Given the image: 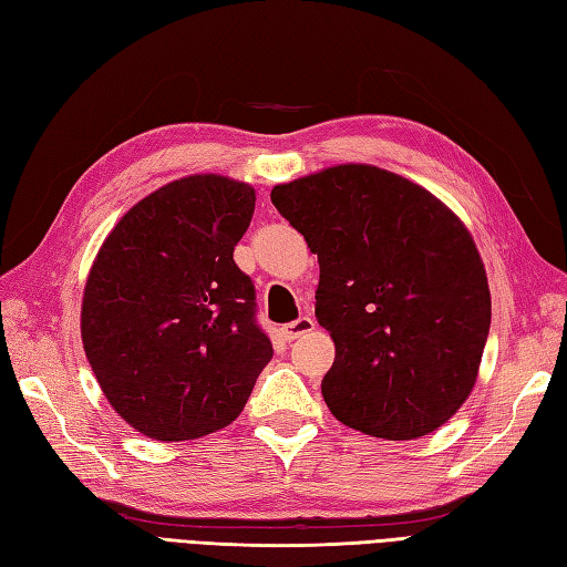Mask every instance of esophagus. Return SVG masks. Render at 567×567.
Listing matches in <instances>:
<instances>
[{"instance_id": "esophagus-1", "label": "esophagus", "mask_w": 567, "mask_h": 567, "mask_svg": "<svg viewBox=\"0 0 567 567\" xmlns=\"http://www.w3.org/2000/svg\"><path fill=\"white\" fill-rule=\"evenodd\" d=\"M313 328H316V323H313V318H311V316H299L297 321L282 326V340H287V342H295L297 338L307 336V332H311Z\"/></svg>"}]
</instances>
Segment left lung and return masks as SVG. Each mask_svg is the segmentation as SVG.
Instances as JSON below:
<instances>
[{
	"mask_svg": "<svg viewBox=\"0 0 567 567\" xmlns=\"http://www.w3.org/2000/svg\"><path fill=\"white\" fill-rule=\"evenodd\" d=\"M272 206L318 256L316 318L336 342L332 416L388 441L443 426L470 398L491 328L486 270L460 217L373 165L278 184Z\"/></svg>",
	"mask_w": 567,
	"mask_h": 567,
	"instance_id": "obj_1",
	"label": "left lung"
}]
</instances>
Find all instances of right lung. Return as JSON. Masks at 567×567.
<instances>
[{
    "label": "right lung",
    "instance_id": "right-lung-1",
    "mask_svg": "<svg viewBox=\"0 0 567 567\" xmlns=\"http://www.w3.org/2000/svg\"><path fill=\"white\" fill-rule=\"evenodd\" d=\"M249 184L194 174L138 200L100 246L81 307L107 402L155 441H192L241 414L272 344L235 264Z\"/></svg>",
    "mask_w": 567,
    "mask_h": 567
}]
</instances>
